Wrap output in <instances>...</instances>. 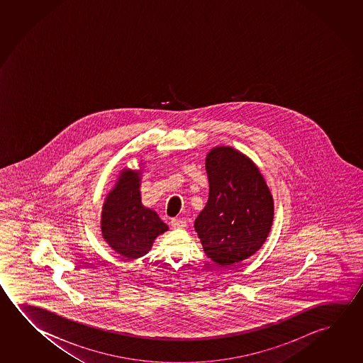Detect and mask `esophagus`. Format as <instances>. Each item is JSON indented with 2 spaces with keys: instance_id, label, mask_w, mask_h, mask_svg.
I'll list each match as a JSON object with an SVG mask.
<instances>
[{
  "instance_id": "esophagus-1",
  "label": "esophagus",
  "mask_w": 363,
  "mask_h": 363,
  "mask_svg": "<svg viewBox=\"0 0 363 363\" xmlns=\"http://www.w3.org/2000/svg\"><path fill=\"white\" fill-rule=\"evenodd\" d=\"M171 226L174 229H182L186 226V221L182 219H172L171 220Z\"/></svg>"
}]
</instances>
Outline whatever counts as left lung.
<instances>
[{
	"instance_id": "obj_1",
	"label": "left lung",
	"mask_w": 363,
	"mask_h": 363,
	"mask_svg": "<svg viewBox=\"0 0 363 363\" xmlns=\"http://www.w3.org/2000/svg\"><path fill=\"white\" fill-rule=\"evenodd\" d=\"M208 200L195 220L205 255L221 267L253 256L274 221V199L258 167L232 147L206 155Z\"/></svg>"
}]
</instances>
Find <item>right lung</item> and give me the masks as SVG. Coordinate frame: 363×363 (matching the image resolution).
Segmentation results:
<instances>
[{
  "mask_svg": "<svg viewBox=\"0 0 363 363\" xmlns=\"http://www.w3.org/2000/svg\"><path fill=\"white\" fill-rule=\"evenodd\" d=\"M140 174V169L124 168L102 206V238L126 259L147 255L155 239L168 230L158 214L142 203Z\"/></svg>",
  "mask_w": 363,
  "mask_h": 363,
  "instance_id": "right-lung-1",
  "label": "right lung"
}]
</instances>
